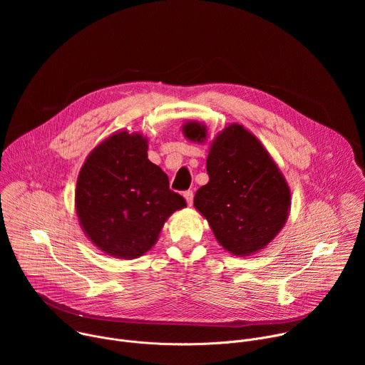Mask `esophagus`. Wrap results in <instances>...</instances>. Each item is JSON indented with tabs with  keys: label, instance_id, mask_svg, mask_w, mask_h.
I'll use <instances>...</instances> for the list:
<instances>
[{
	"label": "esophagus",
	"instance_id": "esophagus-1",
	"mask_svg": "<svg viewBox=\"0 0 365 365\" xmlns=\"http://www.w3.org/2000/svg\"><path fill=\"white\" fill-rule=\"evenodd\" d=\"M183 196H185V199H186L187 205L190 206V205L193 203V192H192V190H186V192L183 193Z\"/></svg>",
	"mask_w": 365,
	"mask_h": 365
}]
</instances>
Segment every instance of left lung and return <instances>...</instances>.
Returning a JSON list of instances; mask_svg holds the SVG:
<instances>
[{"mask_svg": "<svg viewBox=\"0 0 365 365\" xmlns=\"http://www.w3.org/2000/svg\"><path fill=\"white\" fill-rule=\"evenodd\" d=\"M183 135L205 143L203 123L187 121ZM210 182L197 189L193 205L222 248L247 257L266 248L284 227L290 189L270 153L241 124H230L211 143L206 159Z\"/></svg>", "mask_w": 365, "mask_h": 365, "instance_id": "obj_1", "label": "left lung"}]
</instances>
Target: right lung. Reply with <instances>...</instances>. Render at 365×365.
I'll return each mask as SVG.
<instances>
[{
    "label": "right lung",
    "instance_id": "add662e5",
    "mask_svg": "<svg viewBox=\"0 0 365 365\" xmlns=\"http://www.w3.org/2000/svg\"><path fill=\"white\" fill-rule=\"evenodd\" d=\"M147 143L140 133H114L89 153L78 176L79 224L96 248L115 258L147 252L168 218L186 206L147 159Z\"/></svg>",
    "mask_w": 365,
    "mask_h": 365
}]
</instances>
